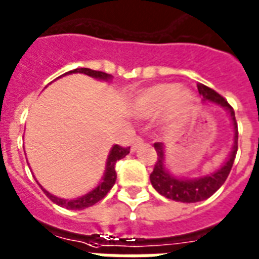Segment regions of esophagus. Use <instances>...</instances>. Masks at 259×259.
I'll return each mask as SVG.
<instances>
[{
    "label": "esophagus",
    "instance_id": "34e87169",
    "mask_svg": "<svg viewBox=\"0 0 259 259\" xmlns=\"http://www.w3.org/2000/svg\"><path fill=\"white\" fill-rule=\"evenodd\" d=\"M143 143H144L143 138L138 137V136H136V137L132 138V149H133V151H136V148H137L138 145H141Z\"/></svg>",
    "mask_w": 259,
    "mask_h": 259
}]
</instances>
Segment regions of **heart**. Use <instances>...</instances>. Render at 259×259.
Instances as JSON below:
<instances>
[{"label": "heart", "instance_id": "heart-1", "mask_svg": "<svg viewBox=\"0 0 259 259\" xmlns=\"http://www.w3.org/2000/svg\"><path fill=\"white\" fill-rule=\"evenodd\" d=\"M191 99L193 96L187 90L178 88V85L171 82H164L141 91L133 99L132 111L138 118H151L167 106L165 118L167 121H171L189 107Z\"/></svg>", "mask_w": 259, "mask_h": 259}]
</instances>
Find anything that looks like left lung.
Instances as JSON below:
<instances>
[{"label":"left lung","instance_id":"1","mask_svg":"<svg viewBox=\"0 0 259 259\" xmlns=\"http://www.w3.org/2000/svg\"><path fill=\"white\" fill-rule=\"evenodd\" d=\"M197 87H198L200 95H202V98H204L202 99L204 102L220 104L228 111L232 125H234V145H232V149H231V153L227 157V160L214 172L204 175V177L193 178V179H187V178L181 179V178H175L174 175H171L168 169L165 168L164 145L161 143L155 144V149L157 152V161H156L155 168L149 177L152 186L155 187L157 193L164 195L165 198L179 201V202H187V204L206 200L222 187V185L226 182V179L230 175L235 156L238 152V123L235 119L234 108L231 107L222 95L217 94L216 91H213L212 88H209L204 84H198Z\"/></svg>","mask_w":259,"mask_h":259}]
</instances>
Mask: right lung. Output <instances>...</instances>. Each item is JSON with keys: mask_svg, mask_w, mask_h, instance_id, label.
<instances>
[{"mask_svg": "<svg viewBox=\"0 0 259 259\" xmlns=\"http://www.w3.org/2000/svg\"><path fill=\"white\" fill-rule=\"evenodd\" d=\"M72 73H84L87 76L94 77V78H98V80H104V81L111 80L112 77L111 74H107V73L104 72H99V70H92V69L88 68L74 69V70H70V72L65 73V74H72ZM129 152L130 148H123L119 147V145H114V147L111 148L110 153H108L107 163H106V171H104V175L103 178H102L100 183L95 187L94 190H91L90 193H87V194L81 195V197L72 198V200H65V198H59V197H55V195L50 194V193L47 190H45L42 186L40 187H42V190L45 191V194H46L54 204L59 205V206H62V208L72 209V210H81V209L90 208V206L95 205L100 200H103L104 197L107 195L108 191L111 190V187L114 186V183H115L116 181V161L123 159Z\"/></svg>", "mask_w": 259, "mask_h": 259, "instance_id": "right-lung-1", "label": "right lung"}]
</instances>
